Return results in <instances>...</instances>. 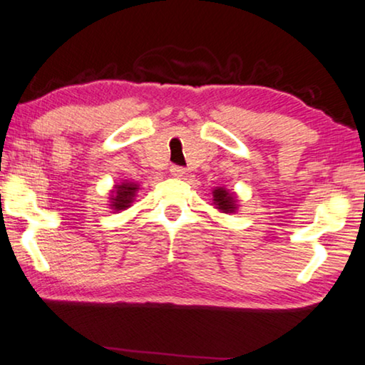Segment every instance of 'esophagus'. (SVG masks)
Here are the masks:
<instances>
[{"label":"esophagus","mask_w":365,"mask_h":365,"mask_svg":"<svg viewBox=\"0 0 365 365\" xmlns=\"http://www.w3.org/2000/svg\"><path fill=\"white\" fill-rule=\"evenodd\" d=\"M184 174H186V169H184V168H179V166H173L171 168V176L173 178L181 179V178H184Z\"/></svg>","instance_id":"34e87169"}]
</instances>
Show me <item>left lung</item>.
<instances>
[{
	"instance_id": "1",
	"label": "left lung",
	"mask_w": 365,
	"mask_h": 365,
	"mask_svg": "<svg viewBox=\"0 0 365 365\" xmlns=\"http://www.w3.org/2000/svg\"><path fill=\"white\" fill-rule=\"evenodd\" d=\"M212 206L217 209L219 212L224 214H234L239 209V197L236 192L229 191V189L219 186L212 189Z\"/></svg>"
}]
</instances>
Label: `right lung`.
Masks as SVG:
<instances>
[{"label": "right lung", "instance_id": "obj_1", "mask_svg": "<svg viewBox=\"0 0 365 365\" xmlns=\"http://www.w3.org/2000/svg\"><path fill=\"white\" fill-rule=\"evenodd\" d=\"M139 191V184L138 182H131V181H123L114 184L111 191H109V209H113V212L118 211H124V209L131 207L134 199L138 196Z\"/></svg>", "mask_w": 365, "mask_h": 365}]
</instances>
